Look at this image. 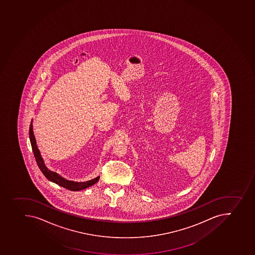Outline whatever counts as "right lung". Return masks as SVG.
<instances>
[{
	"label": "right lung",
	"mask_w": 255,
	"mask_h": 255,
	"mask_svg": "<svg viewBox=\"0 0 255 255\" xmlns=\"http://www.w3.org/2000/svg\"><path fill=\"white\" fill-rule=\"evenodd\" d=\"M29 138L31 145H32V152L34 154L35 158L37 161V165L39 167L41 172L43 173L44 176L49 180L53 181L55 183L58 184L59 186H62L64 188L68 189L69 191H78L83 189L87 188L89 186L97 183L100 179V177H96L94 179L90 180V181H84V182H76V181H69L64 177H61L60 175L56 172H52L46 168V166L44 163L43 158H41L40 154L39 149L37 148V141L35 140L34 134H33V128H32V124L31 123L29 128Z\"/></svg>",
	"instance_id": "1"
}]
</instances>
